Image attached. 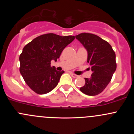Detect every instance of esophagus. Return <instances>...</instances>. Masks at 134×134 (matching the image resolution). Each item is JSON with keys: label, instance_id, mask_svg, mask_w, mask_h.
Returning a JSON list of instances; mask_svg holds the SVG:
<instances>
[{"label": "esophagus", "instance_id": "34e87169", "mask_svg": "<svg viewBox=\"0 0 134 134\" xmlns=\"http://www.w3.org/2000/svg\"><path fill=\"white\" fill-rule=\"evenodd\" d=\"M71 76H72V77H73V78H78V75H75V74H74V73H71Z\"/></svg>", "mask_w": 134, "mask_h": 134}]
</instances>
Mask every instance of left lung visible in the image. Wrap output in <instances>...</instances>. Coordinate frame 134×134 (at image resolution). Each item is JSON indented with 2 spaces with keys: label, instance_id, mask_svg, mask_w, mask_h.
<instances>
[{
  "label": "left lung",
  "instance_id": "1",
  "mask_svg": "<svg viewBox=\"0 0 134 134\" xmlns=\"http://www.w3.org/2000/svg\"><path fill=\"white\" fill-rule=\"evenodd\" d=\"M75 37L87 51V62L93 72L80 90L87 95H97L105 90L115 71V53L108 42L97 35L81 33Z\"/></svg>",
  "mask_w": 134,
  "mask_h": 134
}]
</instances>
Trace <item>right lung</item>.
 <instances>
[{"label": "right lung", "mask_w": 134, "mask_h": 134, "mask_svg": "<svg viewBox=\"0 0 134 134\" xmlns=\"http://www.w3.org/2000/svg\"><path fill=\"white\" fill-rule=\"evenodd\" d=\"M74 36H60L53 33L41 35L26 44L20 54L19 71L30 88L37 94L50 92L56 87L64 71L51 65L57 61Z\"/></svg>", "instance_id": "1"}]
</instances>
